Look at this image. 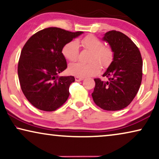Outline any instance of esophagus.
Wrapping results in <instances>:
<instances>
[{
  "label": "esophagus",
  "instance_id": "34e87169",
  "mask_svg": "<svg viewBox=\"0 0 159 159\" xmlns=\"http://www.w3.org/2000/svg\"><path fill=\"white\" fill-rule=\"evenodd\" d=\"M84 79L82 77H75V80L76 81H82Z\"/></svg>",
  "mask_w": 159,
  "mask_h": 159
}]
</instances>
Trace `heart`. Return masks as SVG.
<instances>
[{
	"instance_id": "1",
	"label": "heart",
	"mask_w": 159,
	"mask_h": 159,
	"mask_svg": "<svg viewBox=\"0 0 159 159\" xmlns=\"http://www.w3.org/2000/svg\"><path fill=\"white\" fill-rule=\"evenodd\" d=\"M84 49L90 51L88 64L74 63L69 66L68 71L71 75L82 78L92 77L100 70L99 63L102 67H107L113 61L114 52L110 47L105 46L101 40L94 35H88L80 40ZM62 54L69 61H75L79 55V45L76 41L67 43L62 48Z\"/></svg>"
}]
</instances>
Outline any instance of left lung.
<instances>
[{
	"label": "left lung",
	"instance_id": "left-lung-1",
	"mask_svg": "<svg viewBox=\"0 0 159 159\" xmlns=\"http://www.w3.org/2000/svg\"><path fill=\"white\" fill-rule=\"evenodd\" d=\"M103 40L109 44L114 58L103 75L106 82L95 79L93 101L106 111H118L129 105L138 93L142 82L143 60L136 45L122 32L109 31Z\"/></svg>",
	"mask_w": 159,
	"mask_h": 159
}]
</instances>
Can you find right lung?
I'll return each mask as SVG.
<instances>
[{
    "instance_id": "add662e5",
    "label": "right lung",
    "mask_w": 159,
    "mask_h": 159,
    "mask_svg": "<svg viewBox=\"0 0 159 159\" xmlns=\"http://www.w3.org/2000/svg\"><path fill=\"white\" fill-rule=\"evenodd\" d=\"M82 33L48 27L36 32L24 45L18 64L19 80L24 95L35 108L53 111L68 99L69 85L75 79L58 77L67 67L62 48Z\"/></svg>"
}]
</instances>
